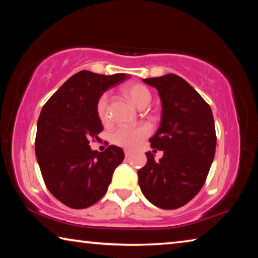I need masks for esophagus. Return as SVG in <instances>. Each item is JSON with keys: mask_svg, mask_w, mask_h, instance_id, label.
Returning <instances> with one entry per match:
<instances>
[{"mask_svg": "<svg viewBox=\"0 0 258 258\" xmlns=\"http://www.w3.org/2000/svg\"><path fill=\"white\" fill-rule=\"evenodd\" d=\"M124 154H125V158H130L131 155H132V152H131L130 150H125Z\"/></svg>", "mask_w": 258, "mask_h": 258, "instance_id": "34e87169", "label": "esophagus"}]
</instances>
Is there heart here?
Segmentation results:
<instances>
[{"label": "heart", "instance_id": "heart-1", "mask_svg": "<svg viewBox=\"0 0 258 258\" xmlns=\"http://www.w3.org/2000/svg\"><path fill=\"white\" fill-rule=\"evenodd\" d=\"M124 93L132 104L139 109L146 108L151 101L149 89L139 83H133L126 86ZM108 101L109 97L107 93H103L98 99L97 115L101 121L108 120ZM150 132V127L148 125H140L137 127H117L110 134V141L115 146L126 149H134L141 145L143 140L149 137Z\"/></svg>", "mask_w": 258, "mask_h": 258}]
</instances>
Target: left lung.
Instances as JSON below:
<instances>
[{
    "instance_id": "left-lung-1",
    "label": "left lung",
    "mask_w": 258,
    "mask_h": 258,
    "mask_svg": "<svg viewBox=\"0 0 258 258\" xmlns=\"http://www.w3.org/2000/svg\"><path fill=\"white\" fill-rule=\"evenodd\" d=\"M143 82L156 87L161 99L160 127L149 141L152 149L163 150L164 156L156 161L147 152V164L138 172L139 185L155 206L176 209L198 194L211 169L216 148L212 109L175 74Z\"/></svg>"
}]
</instances>
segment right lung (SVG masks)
Returning a JSON list of instances; mask_svg holds the SVG:
<instances>
[{
    "instance_id": "right-lung-1",
    "label": "right lung",
    "mask_w": 258,
    "mask_h": 258,
    "mask_svg": "<svg viewBox=\"0 0 258 258\" xmlns=\"http://www.w3.org/2000/svg\"><path fill=\"white\" fill-rule=\"evenodd\" d=\"M82 71L73 75L43 106L37 120L35 154L45 185L66 206L83 209L101 199L112 173L124 160L121 148L91 150L103 130L97 102L104 91L126 80Z\"/></svg>"
}]
</instances>
